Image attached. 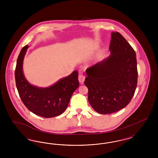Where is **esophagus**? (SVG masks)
<instances>
[{"label": "esophagus", "mask_w": 158, "mask_h": 158, "mask_svg": "<svg viewBox=\"0 0 158 158\" xmlns=\"http://www.w3.org/2000/svg\"><path fill=\"white\" fill-rule=\"evenodd\" d=\"M78 79H79V82L81 83V84H83V83L84 82V81H85V77L83 75L80 74V75H79V77H78Z\"/></svg>", "instance_id": "esophagus-1"}]
</instances>
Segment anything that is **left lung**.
Wrapping results in <instances>:
<instances>
[{
    "mask_svg": "<svg viewBox=\"0 0 158 158\" xmlns=\"http://www.w3.org/2000/svg\"><path fill=\"white\" fill-rule=\"evenodd\" d=\"M110 56L86 70L88 101L97 113L117 112L130 103L137 83L135 53L118 32H112Z\"/></svg>",
    "mask_w": 158,
    "mask_h": 158,
    "instance_id": "obj_1",
    "label": "left lung"
}]
</instances>
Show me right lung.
<instances>
[{"label":"right lung","mask_w":158,"mask_h":158,"mask_svg":"<svg viewBox=\"0 0 158 158\" xmlns=\"http://www.w3.org/2000/svg\"><path fill=\"white\" fill-rule=\"evenodd\" d=\"M28 47V45L23 47L16 61L15 82L19 97L25 106L38 116L51 118L60 115L67 108L72 94L79 85L78 72L75 70L46 88L33 85L23 72V59Z\"/></svg>","instance_id":"obj_1"}]
</instances>
